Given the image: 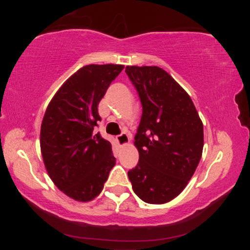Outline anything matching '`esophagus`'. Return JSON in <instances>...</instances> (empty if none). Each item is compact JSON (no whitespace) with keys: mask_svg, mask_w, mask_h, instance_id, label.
<instances>
[{"mask_svg":"<svg viewBox=\"0 0 250 250\" xmlns=\"http://www.w3.org/2000/svg\"><path fill=\"white\" fill-rule=\"evenodd\" d=\"M117 141H118V145H119L120 146H124L125 145H128L129 141H130V137L128 133H121L120 135H118L117 137Z\"/></svg>","mask_w":250,"mask_h":250,"instance_id":"34e87169","label":"esophagus"}]
</instances>
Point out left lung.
<instances>
[{
    "instance_id": "obj_1",
    "label": "left lung",
    "mask_w": 250,
    "mask_h": 250,
    "mask_svg": "<svg viewBox=\"0 0 250 250\" xmlns=\"http://www.w3.org/2000/svg\"><path fill=\"white\" fill-rule=\"evenodd\" d=\"M142 116L134 137L137 167L128 172L134 193L149 204H163L183 191L200 163L204 132L191 97L156 66H126Z\"/></svg>"
}]
</instances>
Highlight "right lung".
<instances>
[{
	"label": "right lung",
	"mask_w": 250,
	"mask_h": 250,
	"mask_svg": "<svg viewBox=\"0 0 250 250\" xmlns=\"http://www.w3.org/2000/svg\"><path fill=\"white\" fill-rule=\"evenodd\" d=\"M124 65H87L59 88L41 126V150L55 185L76 201L94 200L115 167L111 143L96 133L98 104Z\"/></svg>",
	"instance_id": "add662e5"
}]
</instances>
